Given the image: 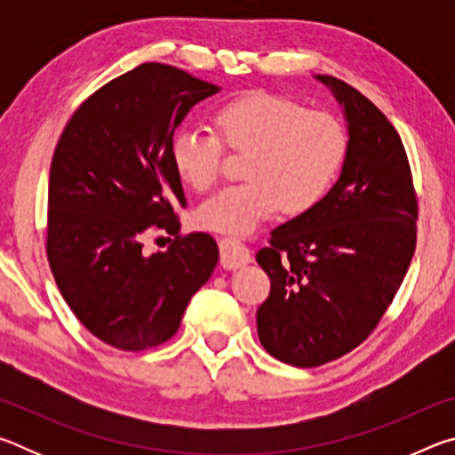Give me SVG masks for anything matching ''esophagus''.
Returning <instances> with one entry per match:
<instances>
[{"instance_id":"obj_1","label":"esophagus","mask_w":455,"mask_h":455,"mask_svg":"<svg viewBox=\"0 0 455 455\" xmlns=\"http://www.w3.org/2000/svg\"><path fill=\"white\" fill-rule=\"evenodd\" d=\"M220 265L228 268V271H235V268H241L249 265L252 257L249 246H246L241 238L236 236H225L220 238Z\"/></svg>"}]
</instances>
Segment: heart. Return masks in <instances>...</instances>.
Returning a JSON list of instances; mask_svg holds the SVG:
<instances>
[{
	"mask_svg": "<svg viewBox=\"0 0 455 455\" xmlns=\"http://www.w3.org/2000/svg\"><path fill=\"white\" fill-rule=\"evenodd\" d=\"M214 132L180 128L171 160L179 179L203 192L219 180L222 144L246 156V182L219 190L196 211L200 227L249 235L281 209L301 214L327 195L347 156L349 138L329 112H309L295 100L249 94L214 112Z\"/></svg>",
	"mask_w": 455,
	"mask_h": 455,
	"instance_id": "heart-1",
	"label": "heart"
}]
</instances>
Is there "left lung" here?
I'll return each instance as SVG.
<instances>
[{
    "mask_svg": "<svg viewBox=\"0 0 455 455\" xmlns=\"http://www.w3.org/2000/svg\"><path fill=\"white\" fill-rule=\"evenodd\" d=\"M349 148L337 182L313 209L276 227L257 263L271 295L257 311L263 347L283 363L317 367L363 341L394 301L415 251L418 203L397 130L333 76Z\"/></svg>",
    "mask_w": 455,
    "mask_h": 455,
    "instance_id": "left-lung-1",
    "label": "left lung"
}]
</instances>
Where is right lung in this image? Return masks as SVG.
<instances>
[{
  "instance_id": "right-lung-1",
  "label": "right lung",
  "mask_w": 455,
  "mask_h": 455,
  "mask_svg": "<svg viewBox=\"0 0 455 455\" xmlns=\"http://www.w3.org/2000/svg\"><path fill=\"white\" fill-rule=\"evenodd\" d=\"M217 92L148 61L94 92L60 136L48 187V260L76 317L116 349L168 341L217 267L219 246L206 233L176 236L163 252L142 251L154 227L179 233L176 211L187 198L171 142L190 108Z\"/></svg>"
}]
</instances>
